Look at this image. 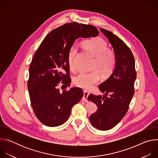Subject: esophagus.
I'll return each mask as SVG.
<instances>
[{
	"instance_id": "1",
	"label": "esophagus",
	"mask_w": 158,
	"mask_h": 158,
	"mask_svg": "<svg viewBox=\"0 0 158 158\" xmlns=\"http://www.w3.org/2000/svg\"><path fill=\"white\" fill-rule=\"evenodd\" d=\"M89 95V93L87 92V91H84V96H83V98H82V101L84 102H87V98Z\"/></svg>"
}]
</instances>
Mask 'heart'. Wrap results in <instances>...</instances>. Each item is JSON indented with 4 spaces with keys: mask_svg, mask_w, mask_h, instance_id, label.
<instances>
[{
    "mask_svg": "<svg viewBox=\"0 0 158 158\" xmlns=\"http://www.w3.org/2000/svg\"><path fill=\"white\" fill-rule=\"evenodd\" d=\"M83 45L96 57L93 66L96 70L91 73H79L74 77L73 82L77 87L90 89L99 82L101 78L99 70L104 76H108L112 72L116 65V58L113 52L107 50V43L101 38H95L85 41ZM77 51L76 44L72 45L69 49L67 60L71 69H74L76 67L75 60Z\"/></svg>",
    "mask_w": 158,
    "mask_h": 158,
    "instance_id": "b5f03b06",
    "label": "heart"
}]
</instances>
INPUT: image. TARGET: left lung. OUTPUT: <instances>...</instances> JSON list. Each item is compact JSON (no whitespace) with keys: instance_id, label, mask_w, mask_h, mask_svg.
<instances>
[{"instance_id":"left-lung-1","label":"left lung","mask_w":158,"mask_h":158,"mask_svg":"<svg viewBox=\"0 0 158 158\" xmlns=\"http://www.w3.org/2000/svg\"><path fill=\"white\" fill-rule=\"evenodd\" d=\"M100 31L108 39L116 58V65L110 77L99 86L104 95L92 94L87 100L98 106V110L89 118L91 124L99 130L113 128L124 118L134 93L136 79L134 57L127 45L117 35L104 29ZM109 94V97L106 96Z\"/></svg>"}]
</instances>
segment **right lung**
<instances>
[{"label":"right lung","mask_w":158,"mask_h":158,"mask_svg":"<svg viewBox=\"0 0 158 158\" xmlns=\"http://www.w3.org/2000/svg\"><path fill=\"white\" fill-rule=\"evenodd\" d=\"M98 34L93 26L67 23L48 34L35 52L29 67L27 87L33 110L44 125L55 127L64 123L73 107L83 97L79 87L60 93L57 86L61 81L66 87L70 85L67 54L74 41Z\"/></svg>","instance_id":"add662e5"}]
</instances>
